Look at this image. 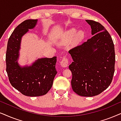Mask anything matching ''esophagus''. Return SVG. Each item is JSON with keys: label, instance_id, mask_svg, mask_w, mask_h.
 I'll list each match as a JSON object with an SVG mask.
<instances>
[{"label": "esophagus", "instance_id": "34e87169", "mask_svg": "<svg viewBox=\"0 0 121 121\" xmlns=\"http://www.w3.org/2000/svg\"><path fill=\"white\" fill-rule=\"evenodd\" d=\"M60 65L62 67H66L69 65V59L66 57V56H64L62 58V60L60 62Z\"/></svg>", "mask_w": 121, "mask_h": 121}]
</instances>
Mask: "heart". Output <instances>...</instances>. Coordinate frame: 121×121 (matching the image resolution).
Returning <instances> with one entry per match:
<instances>
[{
    "label": "heart",
    "instance_id": "b5f03b06",
    "mask_svg": "<svg viewBox=\"0 0 121 121\" xmlns=\"http://www.w3.org/2000/svg\"><path fill=\"white\" fill-rule=\"evenodd\" d=\"M76 32L77 30L75 29H71L68 30L64 34L62 40L65 42H69L74 39L75 43H78L84 38V33L82 31H78L77 33Z\"/></svg>",
    "mask_w": 121,
    "mask_h": 121
}]
</instances>
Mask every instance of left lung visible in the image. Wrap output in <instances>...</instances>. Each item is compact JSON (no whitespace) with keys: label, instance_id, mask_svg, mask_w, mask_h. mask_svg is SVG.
Returning a JSON list of instances; mask_svg holds the SVG:
<instances>
[{"label":"left lung","instance_id":"obj_1","mask_svg":"<svg viewBox=\"0 0 121 121\" xmlns=\"http://www.w3.org/2000/svg\"><path fill=\"white\" fill-rule=\"evenodd\" d=\"M93 36L69 51L73 61L71 86L78 95L92 97L100 94L110 85L115 72V52L113 40L99 22L86 20Z\"/></svg>","mask_w":121,"mask_h":121}]
</instances>
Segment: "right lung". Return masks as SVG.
<instances>
[{
	"label": "right lung",
	"instance_id": "right-lung-1",
	"mask_svg": "<svg viewBox=\"0 0 121 121\" xmlns=\"http://www.w3.org/2000/svg\"><path fill=\"white\" fill-rule=\"evenodd\" d=\"M37 19L24 21L15 29L7 45L6 71L11 85L24 95H44L52 86L57 73L56 57L38 59L31 66L21 67L17 63L22 38L36 25Z\"/></svg>",
	"mask_w": 121,
	"mask_h": 121
}]
</instances>
